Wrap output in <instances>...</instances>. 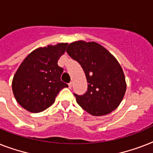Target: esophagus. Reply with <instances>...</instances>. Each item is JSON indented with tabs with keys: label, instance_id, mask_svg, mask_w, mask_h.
<instances>
[{
	"label": "esophagus",
	"instance_id": "esophagus-1",
	"mask_svg": "<svg viewBox=\"0 0 153 153\" xmlns=\"http://www.w3.org/2000/svg\"><path fill=\"white\" fill-rule=\"evenodd\" d=\"M68 86H69V88H70V89H71V87H72V82L69 83V84H68Z\"/></svg>",
	"mask_w": 153,
	"mask_h": 153
}]
</instances>
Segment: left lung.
I'll use <instances>...</instances> for the list:
<instances>
[{
	"label": "left lung",
	"instance_id": "1",
	"mask_svg": "<svg viewBox=\"0 0 153 153\" xmlns=\"http://www.w3.org/2000/svg\"><path fill=\"white\" fill-rule=\"evenodd\" d=\"M67 53L82 68L88 82L87 91L83 95L74 94L77 103L95 116L115 110L126 89L123 71L115 57L94 42L71 43Z\"/></svg>",
	"mask_w": 153,
	"mask_h": 153
}]
</instances>
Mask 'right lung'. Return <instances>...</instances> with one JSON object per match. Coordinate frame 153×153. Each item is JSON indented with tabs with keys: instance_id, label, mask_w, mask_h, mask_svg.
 I'll use <instances>...</instances> for the list:
<instances>
[{
	"instance_id": "add662e5",
	"label": "right lung",
	"mask_w": 153,
	"mask_h": 153,
	"mask_svg": "<svg viewBox=\"0 0 153 153\" xmlns=\"http://www.w3.org/2000/svg\"><path fill=\"white\" fill-rule=\"evenodd\" d=\"M67 43L38 48L27 56L12 80L17 102L27 111L38 113L53 105L57 94L68 84L60 79L64 69L58 66Z\"/></svg>"
}]
</instances>
